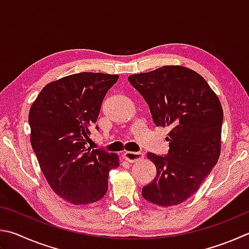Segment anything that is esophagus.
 Listing matches in <instances>:
<instances>
[{
	"label": "esophagus",
	"mask_w": 249,
	"mask_h": 249,
	"mask_svg": "<svg viewBox=\"0 0 249 249\" xmlns=\"http://www.w3.org/2000/svg\"><path fill=\"white\" fill-rule=\"evenodd\" d=\"M124 159L126 161H128L129 163H134L136 161L142 160L143 158V153L142 152H133V151H126L124 153Z\"/></svg>",
	"instance_id": "obj_1"
}]
</instances>
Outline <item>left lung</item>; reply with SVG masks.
Returning a JSON list of instances; mask_svg holds the SVG:
<instances>
[{
    "instance_id": "obj_1",
    "label": "left lung",
    "mask_w": 249,
    "mask_h": 249,
    "mask_svg": "<svg viewBox=\"0 0 249 249\" xmlns=\"http://www.w3.org/2000/svg\"><path fill=\"white\" fill-rule=\"evenodd\" d=\"M128 81L147 102L156 126L171 128L168 155L147 153L157 175L142 195L161 207L178 205L218 162L223 123L219 98L202 76L184 66H162L130 75Z\"/></svg>"
}]
</instances>
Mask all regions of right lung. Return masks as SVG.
Listing matches in <instances>:
<instances>
[{"instance_id":"obj_1","label":"right lung","mask_w":249,"mask_h":249,"mask_svg":"<svg viewBox=\"0 0 249 249\" xmlns=\"http://www.w3.org/2000/svg\"><path fill=\"white\" fill-rule=\"evenodd\" d=\"M117 79L88 71L66 76L48 84L30 107V142L40 169L55 194L74 205L103 198L109 172L120 165L114 153L86 148L103 99Z\"/></svg>"}]
</instances>
